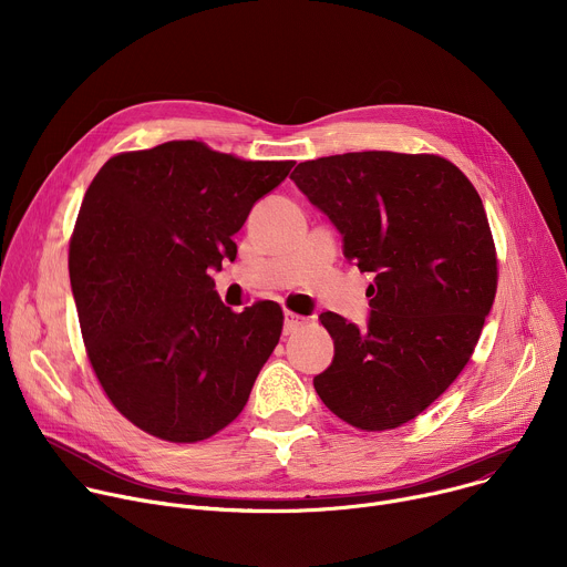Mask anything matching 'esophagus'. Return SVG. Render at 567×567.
Returning a JSON list of instances; mask_svg holds the SVG:
<instances>
[{
    "label": "esophagus",
    "mask_w": 567,
    "mask_h": 567,
    "mask_svg": "<svg viewBox=\"0 0 567 567\" xmlns=\"http://www.w3.org/2000/svg\"><path fill=\"white\" fill-rule=\"evenodd\" d=\"M305 316H298V313H293V311H285V326H282V332L285 334H291V332H296L298 328H302L305 326Z\"/></svg>",
    "instance_id": "34e87169"
}]
</instances>
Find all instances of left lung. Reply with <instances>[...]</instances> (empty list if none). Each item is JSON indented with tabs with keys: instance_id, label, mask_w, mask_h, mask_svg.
Wrapping results in <instances>:
<instances>
[{
	"instance_id": "8db88e82",
	"label": "left lung",
	"mask_w": 567,
	"mask_h": 567,
	"mask_svg": "<svg viewBox=\"0 0 567 567\" xmlns=\"http://www.w3.org/2000/svg\"><path fill=\"white\" fill-rule=\"evenodd\" d=\"M291 179L337 226L343 256L374 274L365 328L320 313L334 359L313 388L361 431L406 424L455 381L492 311L498 267L482 199L435 154L320 156Z\"/></svg>"
}]
</instances>
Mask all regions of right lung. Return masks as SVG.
<instances>
[{
    "mask_svg": "<svg viewBox=\"0 0 567 567\" xmlns=\"http://www.w3.org/2000/svg\"><path fill=\"white\" fill-rule=\"evenodd\" d=\"M296 161H241L199 141L112 156L90 184L69 278L92 368L141 431L199 442L228 426L278 346L280 305L230 311L210 269Z\"/></svg>",
    "mask_w": 567,
    "mask_h": 567,
    "instance_id": "1",
    "label": "right lung"
}]
</instances>
